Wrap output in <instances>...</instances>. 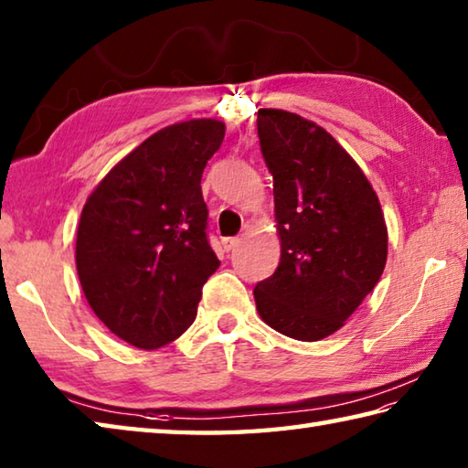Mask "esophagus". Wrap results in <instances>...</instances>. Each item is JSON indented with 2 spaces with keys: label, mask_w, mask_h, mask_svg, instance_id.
I'll return each mask as SVG.
<instances>
[{
  "label": "esophagus",
  "mask_w": 468,
  "mask_h": 468,
  "mask_svg": "<svg viewBox=\"0 0 468 468\" xmlns=\"http://www.w3.org/2000/svg\"><path fill=\"white\" fill-rule=\"evenodd\" d=\"M239 237H225L223 239V248H225V251H231V250H235L237 245H239Z\"/></svg>",
  "instance_id": "1"
}]
</instances>
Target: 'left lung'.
Instances as JSON below:
<instances>
[{
	"mask_svg": "<svg viewBox=\"0 0 468 468\" xmlns=\"http://www.w3.org/2000/svg\"><path fill=\"white\" fill-rule=\"evenodd\" d=\"M263 161L274 180L280 263L253 288L260 317L282 335L317 342L372 292L387 261V227L358 164L315 122L258 112Z\"/></svg>",
	"mask_w": 468,
	"mask_h": 468,
	"instance_id": "obj_1",
	"label": "left lung"
}]
</instances>
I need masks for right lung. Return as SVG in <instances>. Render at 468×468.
I'll list each match as a JSON object with an SVG mask.
<instances>
[{
    "instance_id": "add662e5",
    "label": "right lung",
    "mask_w": 468,
    "mask_h": 468,
    "mask_svg": "<svg viewBox=\"0 0 468 468\" xmlns=\"http://www.w3.org/2000/svg\"><path fill=\"white\" fill-rule=\"evenodd\" d=\"M225 139L210 118L151 134L90 194L75 263L90 307L143 350L180 337L220 261L207 235L202 172Z\"/></svg>"
}]
</instances>
